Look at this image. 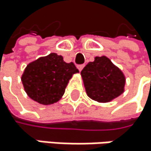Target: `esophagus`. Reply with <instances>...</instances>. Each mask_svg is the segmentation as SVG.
<instances>
[{
  "mask_svg": "<svg viewBox=\"0 0 151 151\" xmlns=\"http://www.w3.org/2000/svg\"><path fill=\"white\" fill-rule=\"evenodd\" d=\"M77 67H78V69H79V70L81 71V70L83 69V67H84V64H80V65H78Z\"/></svg>",
  "mask_w": 151,
  "mask_h": 151,
  "instance_id": "34e87169",
  "label": "esophagus"
}]
</instances>
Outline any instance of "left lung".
<instances>
[{
    "label": "left lung",
    "instance_id": "1",
    "mask_svg": "<svg viewBox=\"0 0 151 151\" xmlns=\"http://www.w3.org/2000/svg\"><path fill=\"white\" fill-rule=\"evenodd\" d=\"M86 92L99 103H106L124 91L125 77L122 70L106 56L95 57L81 72Z\"/></svg>",
    "mask_w": 151,
    "mask_h": 151
}]
</instances>
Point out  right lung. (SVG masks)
<instances>
[{
  "instance_id": "right-lung-1",
  "label": "right lung",
  "mask_w": 151,
  "mask_h": 151,
  "mask_svg": "<svg viewBox=\"0 0 151 151\" xmlns=\"http://www.w3.org/2000/svg\"><path fill=\"white\" fill-rule=\"evenodd\" d=\"M79 72L73 63H67L62 55L52 52L30 63L21 81L30 99L42 105H51L61 99L70 79Z\"/></svg>"
}]
</instances>
